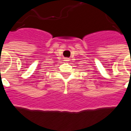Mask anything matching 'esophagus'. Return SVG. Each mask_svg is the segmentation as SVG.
Returning <instances> with one entry per match:
<instances>
[{
  "mask_svg": "<svg viewBox=\"0 0 131 131\" xmlns=\"http://www.w3.org/2000/svg\"><path fill=\"white\" fill-rule=\"evenodd\" d=\"M64 61H65V62H68V61H69V59H68V58H66V59H64Z\"/></svg>",
  "mask_w": 131,
  "mask_h": 131,
  "instance_id": "obj_1",
  "label": "esophagus"
}]
</instances>
